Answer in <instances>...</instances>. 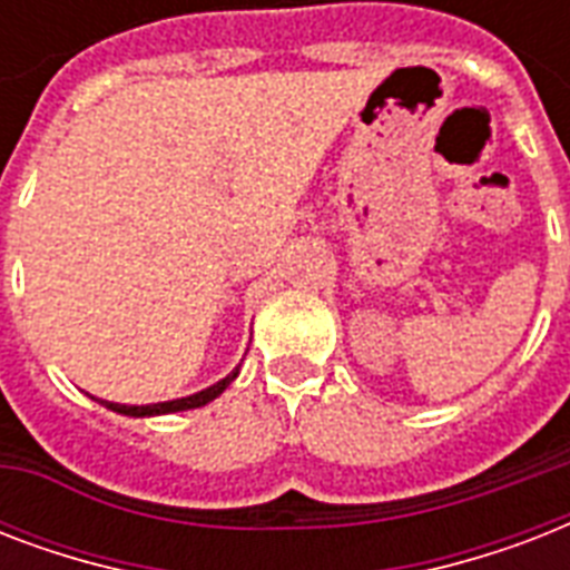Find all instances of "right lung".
Here are the masks:
<instances>
[{
	"instance_id": "right-lung-1",
	"label": "right lung",
	"mask_w": 570,
	"mask_h": 570,
	"mask_svg": "<svg viewBox=\"0 0 570 570\" xmlns=\"http://www.w3.org/2000/svg\"><path fill=\"white\" fill-rule=\"evenodd\" d=\"M239 375V366L233 370L230 375H224L222 381H215L206 390H197L191 396L183 399H168V402H154V405H118V402H106V399H97L100 405H106L115 414L124 416H163V414H177V411H191V407H204L206 402H213L215 396H222L224 390L230 387V381Z\"/></svg>"
}]
</instances>
